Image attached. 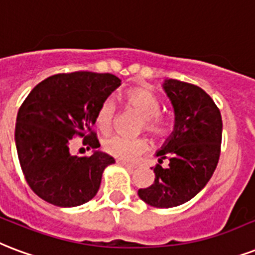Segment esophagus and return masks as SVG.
Here are the masks:
<instances>
[{
  "mask_svg": "<svg viewBox=\"0 0 255 255\" xmlns=\"http://www.w3.org/2000/svg\"><path fill=\"white\" fill-rule=\"evenodd\" d=\"M116 162H118V164H122V166H124V167H126V168H128V170H133V168H136V167L133 166V164L126 163V162H123V160H116Z\"/></svg>",
  "mask_w": 255,
  "mask_h": 255,
  "instance_id": "obj_1",
  "label": "esophagus"
}]
</instances>
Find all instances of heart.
<instances>
[{"mask_svg": "<svg viewBox=\"0 0 255 255\" xmlns=\"http://www.w3.org/2000/svg\"><path fill=\"white\" fill-rule=\"evenodd\" d=\"M124 104L128 111L139 115L141 122L139 131L147 132L155 139H160L170 131V119L168 116L160 112V99L158 95L144 87L132 88L124 95ZM116 119V106L112 99H107L100 104L96 112V126L103 132H110L114 128ZM148 143L144 137H124L114 135L107 137L103 141V149L108 155L131 162L139 155L145 152Z\"/></svg>", "mask_w": 255, "mask_h": 255, "instance_id": "1", "label": "heart"}]
</instances>
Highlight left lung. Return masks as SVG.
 I'll use <instances>...</instances> for the list:
<instances>
[{
    "mask_svg": "<svg viewBox=\"0 0 255 255\" xmlns=\"http://www.w3.org/2000/svg\"><path fill=\"white\" fill-rule=\"evenodd\" d=\"M163 88L174 107V132L156 152L153 183L137 194L147 205L170 209L192 199L213 176L221 155L222 118L197 85L170 79ZM163 158L169 159L167 167H161Z\"/></svg>",
    "mask_w": 255,
    "mask_h": 255,
    "instance_id": "1",
    "label": "left lung"
}]
</instances>
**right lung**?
I'll use <instances>...</instances> for the list:
<instances>
[{
	"label": "right lung",
	"instance_id": "right-lung-1",
	"mask_svg": "<svg viewBox=\"0 0 255 255\" xmlns=\"http://www.w3.org/2000/svg\"><path fill=\"white\" fill-rule=\"evenodd\" d=\"M119 85L111 73H58L37 84L21 104L14 135L19 166L41 199L75 207L96 195L103 171L115 159L100 151L72 156L69 143L80 136L88 149L100 147L93 131L96 112Z\"/></svg>",
	"mask_w": 255,
	"mask_h": 255
}]
</instances>
